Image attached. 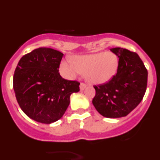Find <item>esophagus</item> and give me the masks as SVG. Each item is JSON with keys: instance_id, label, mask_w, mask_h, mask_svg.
Here are the masks:
<instances>
[{"instance_id": "34e87169", "label": "esophagus", "mask_w": 160, "mask_h": 160, "mask_svg": "<svg viewBox=\"0 0 160 160\" xmlns=\"http://www.w3.org/2000/svg\"><path fill=\"white\" fill-rule=\"evenodd\" d=\"M86 88H87V85L85 84V83H81V84H80V90H83Z\"/></svg>"}]
</instances>
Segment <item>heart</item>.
Listing matches in <instances>:
<instances>
[{"label":"heart","mask_w":160,"mask_h":160,"mask_svg":"<svg viewBox=\"0 0 160 160\" xmlns=\"http://www.w3.org/2000/svg\"><path fill=\"white\" fill-rule=\"evenodd\" d=\"M119 60L111 52L80 55L72 58V61L64 60L60 66L61 71L66 77L72 78L82 72L89 82L100 85L108 82L115 76Z\"/></svg>","instance_id":"heart-1"}]
</instances>
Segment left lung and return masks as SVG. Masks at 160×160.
<instances>
[{
  "mask_svg": "<svg viewBox=\"0 0 160 160\" xmlns=\"http://www.w3.org/2000/svg\"><path fill=\"white\" fill-rule=\"evenodd\" d=\"M119 60L117 73L106 84L95 86L93 105L106 118L127 116L140 103L148 83V70L135 52L116 47L111 49Z\"/></svg>",
  "mask_w": 160,
  "mask_h": 160,
  "instance_id": "obj_1",
  "label": "left lung"
}]
</instances>
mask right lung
Listing matches in <instances>:
<instances>
[{"instance_id": "right-lung-1", "label": "right lung", "mask_w": 160, "mask_h": 160, "mask_svg": "<svg viewBox=\"0 0 160 160\" xmlns=\"http://www.w3.org/2000/svg\"><path fill=\"white\" fill-rule=\"evenodd\" d=\"M63 53L42 47L20 59L13 75V90L23 112L32 120L50 124L60 119L70 94L80 83L62 78L58 72Z\"/></svg>"}]
</instances>
